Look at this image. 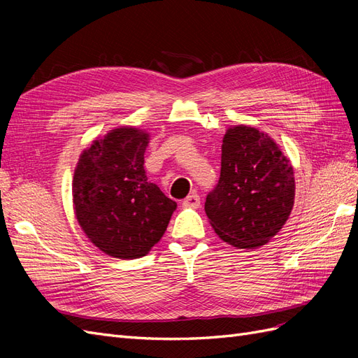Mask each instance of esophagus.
I'll return each instance as SVG.
<instances>
[{
  "mask_svg": "<svg viewBox=\"0 0 358 358\" xmlns=\"http://www.w3.org/2000/svg\"><path fill=\"white\" fill-rule=\"evenodd\" d=\"M183 208H191V209H197L200 206V196L199 194H191L185 200H183Z\"/></svg>",
  "mask_w": 358,
  "mask_h": 358,
  "instance_id": "obj_1",
  "label": "esophagus"
}]
</instances>
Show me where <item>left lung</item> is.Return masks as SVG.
<instances>
[{
	"label": "left lung",
	"instance_id": "obj_1",
	"mask_svg": "<svg viewBox=\"0 0 358 358\" xmlns=\"http://www.w3.org/2000/svg\"><path fill=\"white\" fill-rule=\"evenodd\" d=\"M294 194L291 162L272 138L248 125L227 129L221 176L204 203L224 242L239 249L266 245L287 222Z\"/></svg>",
	"mask_w": 358,
	"mask_h": 358
}]
</instances>
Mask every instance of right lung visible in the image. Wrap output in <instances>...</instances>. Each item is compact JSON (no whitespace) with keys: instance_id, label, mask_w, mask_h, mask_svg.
Here are the masks:
<instances>
[{"instance_id":"add662e5","label":"right lung","mask_w":358,"mask_h":358,"mask_svg":"<svg viewBox=\"0 0 358 358\" xmlns=\"http://www.w3.org/2000/svg\"><path fill=\"white\" fill-rule=\"evenodd\" d=\"M149 134L134 127L110 129L85 149L73 176V206L88 239L107 255L145 257L167 230L176 201L145 171Z\"/></svg>"}]
</instances>
